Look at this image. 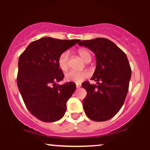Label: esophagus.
I'll return each instance as SVG.
<instances>
[{"label":"esophagus","mask_w":150,"mask_h":150,"mask_svg":"<svg viewBox=\"0 0 150 150\" xmlns=\"http://www.w3.org/2000/svg\"><path fill=\"white\" fill-rule=\"evenodd\" d=\"M80 87H81L80 84H76V87H77V88H80Z\"/></svg>","instance_id":"esophagus-1"}]
</instances>
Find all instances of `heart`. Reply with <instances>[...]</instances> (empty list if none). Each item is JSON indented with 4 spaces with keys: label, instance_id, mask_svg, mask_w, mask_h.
I'll list each match as a JSON object with an SVG mask.
<instances>
[{
    "label": "heart",
    "instance_id": "1",
    "mask_svg": "<svg viewBox=\"0 0 150 150\" xmlns=\"http://www.w3.org/2000/svg\"><path fill=\"white\" fill-rule=\"evenodd\" d=\"M78 53L80 56L85 61L86 63H89L92 59V55L87 49H80L78 50ZM70 52L68 51H65L60 54L58 58V65L59 68L63 71H65L68 68V61H69ZM89 77V73L86 70L83 71H75L70 70L65 73V80L67 82H73L76 83H80L83 82L86 78Z\"/></svg>",
    "mask_w": 150,
    "mask_h": 150
}]
</instances>
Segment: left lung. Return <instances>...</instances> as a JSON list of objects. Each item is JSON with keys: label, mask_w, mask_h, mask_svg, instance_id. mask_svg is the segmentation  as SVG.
<instances>
[{"label": "left lung", "mask_w": 150, "mask_h": 150, "mask_svg": "<svg viewBox=\"0 0 150 150\" xmlns=\"http://www.w3.org/2000/svg\"><path fill=\"white\" fill-rule=\"evenodd\" d=\"M79 46L88 48L94 53L97 66L92 80L82 84L87 91L83 108L89 118L105 121L113 118L124 103L128 92L131 68L125 53L114 43L105 38L84 40Z\"/></svg>", "instance_id": "8db88e82"}]
</instances>
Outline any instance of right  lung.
<instances>
[{"label":"right lung","instance_id":"1","mask_svg":"<svg viewBox=\"0 0 150 150\" xmlns=\"http://www.w3.org/2000/svg\"><path fill=\"white\" fill-rule=\"evenodd\" d=\"M44 37L32 42L19 57L17 83L26 107L44 122L60 120L75 83L59 85L64 75L58 65L60 54L80 42Z\"/></svg>","mask_w":150,"mask_h":150}]
</instances>
